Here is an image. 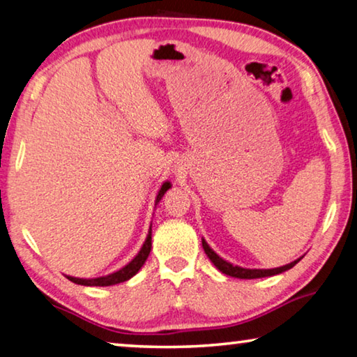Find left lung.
<instances>
[{"label":"left lung","instance_id":"1","mask_svg":"<svg viewBox=\"0 0 357 357\" xmlns=\"http://www.w3.org/2000/svg\"><path fill=\"white\" fill-rule=\"evenodd\" d=\"M202 248H204V251H206V255L208 256V259L213 262V266L217 267L220 272H223L229 277L242 278V280L264 278V277L278 275V273H282L284 271H289L291 267H294L297 262L301 261V258H299V259H296L293 262H289V264L282 266V267H275V268H245V267H241V266H234V264H231V262H227L223 258H220V256L208 247L206 238H202Z\"/></svg>","mask_w":357,"mask_h":357}]
</instances>
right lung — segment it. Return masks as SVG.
<instances>
[{
	"instance_id": "obj_1",
	"label": "right lung",
	"mask_w": 357,
	"mask_h": 357,
	"mask_svg": "<svg viewBox=\"0 0 357 357\" xmlns=\"http://www.w3.org/2000/svg\"><path fill=\"white\" fill-rule=\"evenodd\" d=\"M171 186H172L171 182H165L161 185V188L156 195L155 206H158V202L161 201V197L165 196V192L171 188ZM150 250H151V226L149 229L147 238H145V242L142 245V248H140L139 253L134 256V258L128 262L126 266L121 267L120 271L112 272V273H109V275H104V277H98V278H77V277H69V275H66V278L71 280L73 283H77L82 286H112V284L123 283V282H126V280L132 278L140 271V267L145 264V261H147V258H149Z\"/></svg>"
}]
</instances>
